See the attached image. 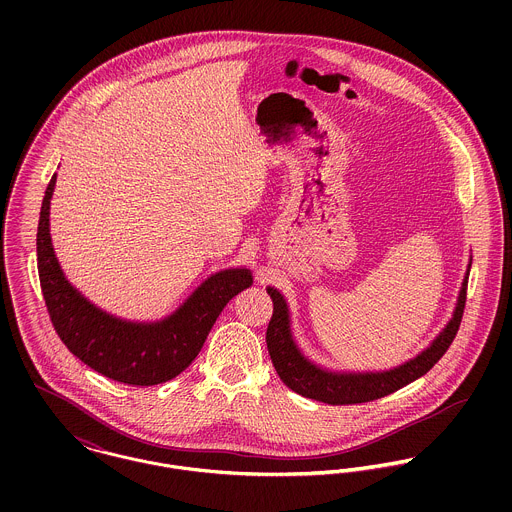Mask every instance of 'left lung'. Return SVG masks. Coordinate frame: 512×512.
Listing matches in <instances>:
<instances>
[{
  "label": "left lung",
  "instance_id": "obj_1",
  "mask_svg": "<svg viewBox=\"0 0 512 512\" xmlns=\"http://www.w3.org/2000/svg\"><path fill=\"white\" fill-rule=\"evenodd\" d=\"M268 295L272 297L274 313L268 323L266 343H268L270 359L274 363V368L278 370L280 378L284 380V384L305 398L319 400L331 406H345V404H363V402L384 398L400 390L402 386L414 382L416 378L424 376L432 366L438 363L459 331L465 299H467V278L459 292L453 319L447 323L443 333H439L438 339L422 355H418L410 363L398 366L394 370L366 372V374L361 372L335 374V372L317 368L307 359H303L293 343L290 319H288L290 315H288V305L284 297L274 288H268Z\"/></svg>",
  "mask_w": 512,
  "mask_h": 512
}]
</instances>
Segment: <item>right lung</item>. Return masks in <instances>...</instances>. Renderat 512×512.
I'll return each instance as SVG.
<instances>
[{"label":"right lung","mask_w":512,"mask_h":512,"mask_svg":"<svg viewBox=\"0 0 512 512\" xmlns=\"http://www.w3.org/2000/svg\"><path fill=\"white\" fill-rule=\"evenodd\" d=\"M51 177L37 226V270L51 323L65 347L96 372L132 386H153L181 374L199 355L224 305L252 286L248 270L209 278L171 317L142 325L106 315L65 280L49 234Z\"/></svg>","instance_id":"1"}]
</instances>
